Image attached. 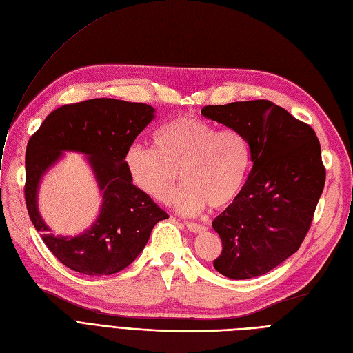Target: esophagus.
Here are the masks:
<instances>
[{
    "label": "esophagus",
    "mask_w": 353,
    "mask_h": 353,
    "mask_svg": "<svg viewBox=\"0 0 353 353\" xmlns=\"http://www.w3.org/2000/svg\"><path fill=\"white\" fill-rule=\"evenodd\" d=\"M185 226H187V229L190 230V232H193V234H199V232H205L206 229V226H203V225H201V223H185Z\"/></svg>",
    "instance_id": "34e87169"
}]
</instances>
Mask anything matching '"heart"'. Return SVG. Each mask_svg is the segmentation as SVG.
<instances>
[{
  "label": "heart",
  "mask_w": 353,
  "mask_h": 353,
  "mask_svg": "<svg viewBox=\"0 0 353 353\" xmlns=\"http://www.w3.org/2000/svg\"><path fill=\"white\" fill-rule=\"evenodd\" d=\"M124 166L137 190L159 203L172 199L181 176L185 185L176 197V208L196 214L208 203L223 208L235 201L250 169V148L238 130H217L203 119L185 115L160 128L154 148L132 145Z\"/></svg>",
  "instance_id": "1"
}]
</instances>
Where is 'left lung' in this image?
<instances>
[{"mask_svg":"<svg viewBox=\"0 0 353 353\" xmlns=\"http://www.w3.org/2000/svg\"><path fill=\"white\" fill-rule=\"evenodd\" d=\"M202 115L243 133L252 170L243 190L212 228L223 250V276H263L294 254L310 229L325 185L321 143L313 128L268 100L205 106Z\"/></svg>","mask_w":353,"mask_h":353,"instance_id":"obj_1","label":"left lung"}]
</instances>
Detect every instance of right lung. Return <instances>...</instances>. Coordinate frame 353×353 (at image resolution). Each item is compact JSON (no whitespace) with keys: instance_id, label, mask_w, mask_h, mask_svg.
<instances>
[{"instance_id":"1","label":"right lung","mask_w":353,"mask_h":353,"mask_svg":"<svg viewBox=\"0 0 353 353\" xmlns=\"http://www.w3.org/2000/svg\"><path fill=\"white\" fill-rule=\"evenodd\" d=\"M145 103L91 99L55 109L31 136L25 152V202L34 228L57 259L85 276H110L127 268L147 245L152 228L169 216L132 184L124 156L154 119ZM65 150L81 152L97 176L101 212L74 237L50 234L38 212L42 175Z\"/></svg>"}]
</instances>
